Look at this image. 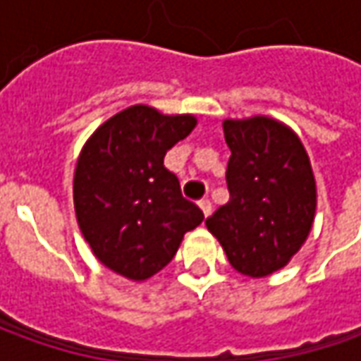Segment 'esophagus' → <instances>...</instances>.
<instances>
[{"label":"esophagus","mask_w":361,"mask_h":361,"mask_svg":"<svg viewBox=\"0 0 361 361\" xmlns=\"http://www.w3.org/2000/svg\"><path fill=\"white\" fill-rule=\"evenodd\" d=\"M199 207H201L202 215L209 216L211 213H213V204H211V201L209 199H202V201H199Z\"/></svg>","instance_id":"1"}]
</instances>
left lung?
Segmentation results:
<instances>
[{
  "instance_id": "8db88e82",
  "label": "left lung",
  "mask_w": 361,
  "mask_h": 361,
  "mask_svg": "<svg viewBox=\"0 0 361 361\" xmlns=\"http://www.w3.org/2000/svg\"><path fill=\"white\" fill-rule=\"evenodd\" d=\"M223 130L231 199L204 223L235 269L265 277L285 267L312 231L317 199L310 157L295 132L267 116L225 120Z\"/></svg>"
}]
</instances>
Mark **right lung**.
<instances>
[{
  "mask_svg": "<svg viewBox=\"0 0 361 361\" xmlns=\"http://www.w3.org/2000/svg\"><path fill=\"white\" fill-rule=\"evenodd\" d=\"M195 126L190 114L130 106L106 120L78 157V225L98 261L122 277L145 281L159 273L204 219L164 166V154Z\"/></svg>",
  "mask_w": 361,
  "mask_h": 361,
  "instance_id": "add662e5",
  "label": "right lung"
}]
</instances>
